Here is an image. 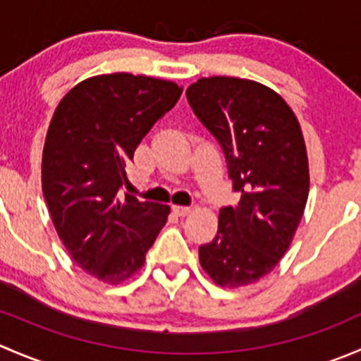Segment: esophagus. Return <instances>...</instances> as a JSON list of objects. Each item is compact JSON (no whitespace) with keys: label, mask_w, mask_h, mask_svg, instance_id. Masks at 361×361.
Listing matches in <instances>:
<instances>
[{"label":"esophagus","mask_w":361,"mask_h":361,"mask_svg":"<svg viewBox=\"0 0 361 361\" xmlns=\"http://www.w3.org/2000/svg\"><path fill=\"white\" fill-rule=\"evenodd\" d=\"M173 211H174V214H176V216H187V214H190V207H187V206H173Z\"/></svg>","instance_id":"obj_1"}]
</instances>
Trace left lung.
<instances>
[{
    "label": "left lung",
    "mask_w": 361,
    "mask_h": 361,
    "mask_svg": "<svg viewBox=\"0 0 361 361\" xmlns=\"http://www.w3.org/2000/svg\"><path fill=\"white\" fill-rule=\"evenodd\" d=\"M187 99L220 143L241 194L238 207L220 209L216 235L199 248L201 267L218 286H248L279 264L304 214V134L288 103L253 80L199 78L187 89Z\"/></svg>",
    "instance_id": "left-lung-1"
}]
</instances>
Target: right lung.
I'll list each match as a JSON object with an SVG mask.
<instances>
[{"mask_svg": "<svg viewBox=\"0 0 361 361\" xmlns=\"http://www.w3.org/2000/svg\"><path fill=\"white\" fill-rule=\"evenodd\" d=\"M169 80L108 73L76 83L47 130L42 188L57 235L78 267L120 285L145 265L167 204L118 197L126 167L148 130L181 96Z\"/></svg>", "mask_w": 361, "mask_h": 361, "instance_id": "1", "label": "right lung"}]
</instances>
